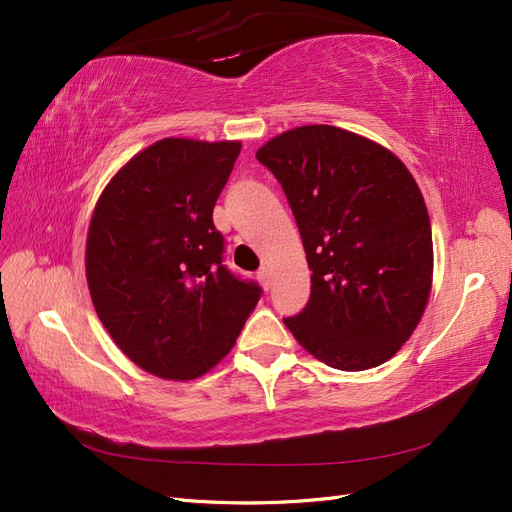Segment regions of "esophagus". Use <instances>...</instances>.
<instances>
[{
    "label": "esophagus",
    "mask_w": 512,
    "mask_h": 512,
    "mask_svg": "<svg viewBox=\"0 0 512 512\" xmlns=\"http://www.w3.org/2000/svg\"><path fill=\"white\" fill-rule=\"evenodd\" d=\"M256 277H258V282L262 284V288H265V290L271 288V271H269L267 267H262V269L256 273Z\"/></svg>",
    "instance_id": "1"
}]
</instances>
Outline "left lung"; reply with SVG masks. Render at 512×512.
<instances>
[{
  "instance_id": "left-lung-1",
  "label": "left lung",
  "mask_w": 512,
  "mask_h": 512,
  "mask_svg": "<svg viewBox=\"0 0 512 512\" xmlns=\"http://www.w3.org/2000/svg\"><path fill=\"white\" fill-rule=\"evenodd\" d=\"M280 181L312 271L309 301L284 324L318 361L378 367L408 342L431 290L425 200L389 149L335 126H303L256 153Z\"/></svg>"
}]
</instances>
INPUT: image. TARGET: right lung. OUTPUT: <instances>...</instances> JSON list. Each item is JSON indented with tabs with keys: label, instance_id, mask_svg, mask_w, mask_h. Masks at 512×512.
I'll return each instance as SVG.
<instances>
[{
	"label": "right lung",
	"instance_id": "1",
	"mask_svg": "<svg viewBox=\"0 0 512 512\" xmlns=\"http://www.w3.org/2000/svg\"><path fill=\"white\" fill-rule=\"evenodd\" d=\"M239 151L164 138L119 170L91 218V301L121 352L153 376L192 380L218 365L262 294L224 265L213 224Z\"/></svg>",
	"mask_w": 512,
	"mask_h": 512
}]
</instances>
